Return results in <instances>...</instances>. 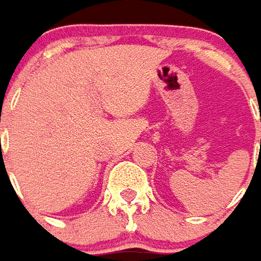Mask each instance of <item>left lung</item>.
<instances>
[{
  "mask_svg": "<svg viewBox=\"0 0 261 261\" xmlns=\"http://www.w3.org/2000/svg\"><path fill=\"white\" fill-rule=\"evenodd\" d=\"M260 145H261V143H260Z\"/></svg>",
  "mask_w": 261,
  "mask_h": 261,
  "instance_id": "1",
  "label": "left lung"
}]
</instances>
